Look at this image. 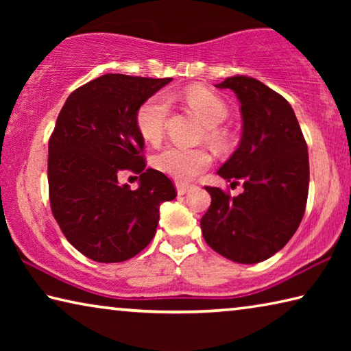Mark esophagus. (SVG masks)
<instances>
[{"mask_svg":"<svg viewBox=\"0 0 351 351\" xmlns=\"http://www.w3.org/2000/svg\"><path fill=\"white\" fill-rule=\"evenodd\" d=\"M190 189H192V187L187 186V184L176 182V192H178V195H186Z\"/></svg>","mask_w":351,"mask_h":351,"instance_id":"34e87169","label":"esophagus"}]
</instances>
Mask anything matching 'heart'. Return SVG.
Listing matches in <instances>:
<instances>
[{
    "label": "heart",
    "instance_id": "1",
    "mask_svg": "<svg viewBox=\"0 0 351 351\" xmlns=\"http://www.w3.org/2000/svg\"><path fill=\"white\" fill-rule=\"evenodd\" d=\"M182 100L206 125V139L213 147L223 148L228 142V134L219 127L228 117V106L215 94L204 88H189ZM169 100L162 94L147 99L136 112V127L142 139L152 145L162 141L165 122L169 116ZM212 156L203 148L167 147L154 156V167L164 175L181 184L190 182L204 170L210 167Z\"/></svg>",
    "mask_w": 351,
    "mask_h": 351
}]
</instances>
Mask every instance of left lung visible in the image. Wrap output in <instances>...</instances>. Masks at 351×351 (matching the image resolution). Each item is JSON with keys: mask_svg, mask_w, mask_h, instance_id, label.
Returning <instances> with one entry per match:
<instances>
[{"mask_svg": "<svg viewBox=\"0 0 351 351\" xmlns=\"http://www.w3.org/2000/svg\"><path fill=\"white\" fill-rule=\"evenodd\" d=\"M215 86L235 93L243 119L239 148L218 175L230 187L241 182L245 190L230 197L218 187H206L212 203L201 218V230L219 255L254 265L280 251L304 218L308 147L288 100L265 83L234 75Z\"/></svg>", "mask_w": 351, "mask_h": 351, "instance_id": "1", "label": "left lung"}]
</instances>
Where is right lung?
<instances>
[{
  "label": "right lung",
  "mask_w": 351,
  "mask_h": 351,
  "mask_svg": "<svg viewBox=\"0 0 351 351\" xmlns=\"http://www.w3.org/2000/svg\"><path fill=\"white\" fill-rule=\"evenodd\" d=\"M171 79L105 74L66 99L49 139L47 181L54 218L77 251L99 263L139 254L156 234L159 206L176 197L162 171L145 169L136 112ZM140 175L136 191L121 171Z\"/></svg>",
  "instance_id": "right-lung-1"
}]
</instances>
